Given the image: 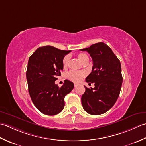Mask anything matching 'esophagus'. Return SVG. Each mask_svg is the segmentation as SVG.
Here are the masks:
<instances>
[{"mask_svg":"<svg viewBox=\"0 0 146 146\" xmlns=\"http://www.w3.org/2000/svg\"><path fill=\"white\" fill-rule=\"evenodd\" d=\"M77 86H78V84H77V83H75V84H74V87L75 88H76Z\"/></svg>","mask_w":146,"mask_h":146,"instance_id":"34e87169","label":"esophagus"}]
</instances>
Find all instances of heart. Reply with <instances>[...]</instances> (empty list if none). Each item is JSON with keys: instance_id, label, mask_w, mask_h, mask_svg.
I'll return each instance as SVG.
<instances>
[{"instance_id": "b5f03b06", "label": "heart", "mask_w": 146, "mask_h": 146, "mask_svg": "<svg viewBox=\"0 0 146 146\" xmlns=\"http://www.w3.org/2000/svg\"><path fill=\"white\" fill-rule=\"evenodd\" d=\"M77 57L81 62H84L86 59H88V57L85 53H81L77 55ZM69 61V56L66 55L63 59L62 63L64 67H66L68 62ZM86 75V73L84 72H75V71H70V72L67 74V77L70 81H72L74 82H79L81 81L82 79Z\"/></svg>"}]
</instances>
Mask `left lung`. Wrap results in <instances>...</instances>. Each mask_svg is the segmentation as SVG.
I'll use <instances>...</instances> for the list:
<instances>
[{"instance_id": "1", "label": "left lung", "mask_w": 146, "mask_h": 146, "mask_svg": "<svg viewBox=\"0 0 146 146\" xmlns=\"http://www.w3.org/2000/svg\"><path fill=\"white\" fill-rule=\"evenodd\" d=\"M81 50L90 53L93 59L92 71L86 81L89 84L94 82L95 86L94 88L84 86L82 105L89 114H103L115 105L120 94L123 81L120 62L111 49L103 42Z\"/></svg>"}]
</instances>
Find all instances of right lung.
Returning <instances> with one entry per match:
<instances>
[{
  "instance_id": "1",
  "label": "right lung",
  "mask_w": 146,
  "mask_h": 146,
  "mask_svg": "<svg viewBox=\"0 0 146 146\" xmlns=\"http://www.w3.org/2000/svg\"><path fill=\"white\" fill-rule=\"evenodd\" d=\"M70 52L48 45L29 56L26 70L29 93L35 106L44 115H55L63 110L64 98L74 87L67 79L60 88L55 83L61 76L64 56Z\"/></svg>"
}]
</instances>
